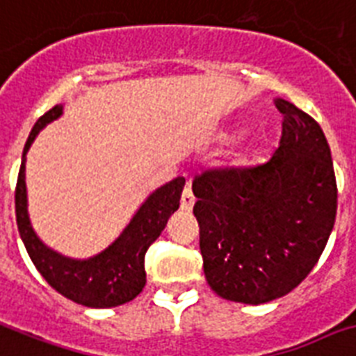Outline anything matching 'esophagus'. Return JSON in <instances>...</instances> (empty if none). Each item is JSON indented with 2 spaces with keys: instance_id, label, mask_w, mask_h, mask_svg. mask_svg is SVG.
<instances>
[{
  "instance_id": "1",
  "label": "esophagus",
  "mask_w": 356,
  "mask_h": 356,
  "mask_svg": "<svg viewBox=\"0 0 356 356\" xmlns=\"http://www.w3.org/2000/svg\"><path fill=\"white\" fill-rule=\"evenodd\" d=\"M193 206H195V195H193L191 184H187L184 187V193H181V200H180V207L184 211H191Z\"/></svg>"
}]
</instances>
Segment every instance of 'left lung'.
Listing matches in <instances>:
<instances>
[{
	"label": "left lung",
	"mask_w": 356,
	"mask_h": 356,
	"mask_svg": "<svg viewBox=\"0 0 356 356\" xmlns=\"http://www.w3.org/2000/svg\"><path fill=\"white\" fill-rule=\"evenodd\" d=\"M280 147L250 169L195 178L204 274L220 298L259 305L289 294L314 268L337 217V178L320 124L285 99Z\"/></svg>",
	"instance_id": "8db88e82"
}]
</instances>
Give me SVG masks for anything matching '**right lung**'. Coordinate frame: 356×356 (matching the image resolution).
<instances>
[{"instance_id":"1","label":"right lung","mask_w":356,"mask_h":356,"mask_svg":"<svg viewBox=\"0 0 356 356\" xmlns=\"http://www.w3.org/2000/svg\"><path fill=\"white\" fill-rule=\"evenodd\" d=\"M64 112L56 104L44 113L31 130L22 156L18 184H16V222L19 237L24 241L42 277L67 300L92 309H108L132 301L147 283L145 274V252L167 226V220L180 207V196L186 178H175L169 184L150 193L130 222L119 233V237L106 248L88 259H75L62 255L42 243L29 218V202L25 186V161L31 145L47 124L56 121Z\"/></svg>"}]
</instances>
